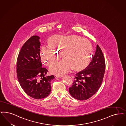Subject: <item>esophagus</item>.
I'll return each mask as SVG.
<instances>
[{
  "label": "esophagus",
  "instance_id": "obj_1",
  "mask_svg": "<svg viewBox=\"0 0 126 126\" xmlns=\"http://www.w3.org/2000/svg\"><path fill=\"white\" fill-rule=\"evenodd\" d=\"M62 77V76H61V75H55V78H61Z\"/></svg>",
  "mask_w": 126,
  "mask_h": 126
}]
</instances>
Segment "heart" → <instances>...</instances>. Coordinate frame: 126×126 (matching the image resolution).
<instances>
[{
	"mask_svg": "<svg viewBox=\"0 0 126 126\" xmlns=\"http://www.w3.org/2000/svg\"><path fill=\"white\" fill-rule=\"evenodd\" d=\"M49 45H43L41 49V60L44 64L49 66L55 63L62 50L63 58L50 67L49 70L52 74L63 75L72 68L80 70L89 63L92 45L86 39L77 35H56L51 38Z\"/></svg>",
	"mask_w": 126,
	"mask_h": 126,
	"instance_id": "heart-1",
	"label": "heart"
}]
</instances>
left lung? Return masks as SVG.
<instances>
[{
  "instance_id": "1",
  "label": "left lung",
  "mask_w": 126,
  "mask_h": 126,
  "mask_svg": "<svg viewBox=\"0 0 126 126\" xmlns=\"http://www.w3.org/2000/svg\"><path fill=\"white\" fill-rule=\"evenodd\" d=\"M92 58L90 64L76 74L72 86L69 88L71 95L79 100H87L93 96L103 80L106 63L98 45H96L95 55Z\"/></svg>"
}]
</instances>
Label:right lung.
I'll return each mask as SVG.
<instances>
[{
	"label": "right lung",
	"mask_w": 126,
	"mask_h": 126,
	"mask_svg": "<svg viewBox=\"0 0 126 126\" xmlns=\"http://www.w3.org/2000/svg\"><path fill=\"white\" fill-rule=\"evenodd\" d=\"M40 37L31 36L21 48L17 61V76L21 87L30 97L40 99L48 96L50 82L54 76H46L48 70L42 67Z\"/></svg>",
	"instance_id": "right-lung-1"
}]
</instances>
